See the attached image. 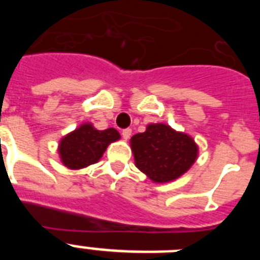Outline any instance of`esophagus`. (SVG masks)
Segmentation results:
<instances>
[{"instance_id": "obj_1", "label": "esophagus", "mask_w": 260, "mask_h": 260, "mask_svg": "<svg viewBox=\"0 0 260 260\" xmlns=\"http://www.w3.org/2000/svg\"><path fill=\"white\" fill-rule=\"evenodd\" d=\"M130 137H132V128H125V130L122 132V138L125 139V141H127Z\"/></svg>"}]
</instances>
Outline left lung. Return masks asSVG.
Listing matches in <instances>:
<instances>
[{
    "instance_id": "8db88e82",
    "label": "left lung",
    "mask_w": 260,
    "mask_h": 260,
    "mask_svg": "<svg viewBox=\"0 0 260 260\" xmlns=\"http://www.w3.org/2000/svg\"><path fill=\"white\" fill-rule=\"evenodd\" d=\"M135 167L151 181L165 183L189 171L198 157V144L190 135L165 123H150L130 139Z\"/></svg>"
}]
</instances>
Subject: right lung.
Instances as JSON below:
<instances>
[{
    "mask_svg": "<svg viewBox=\"0 0 260 260\" xmlns=\"http://www.w3.org/2000/svg\"><path fill=\"white\" fill-rule=\"evenodd\" d=\"M121 135L116 128L98 130L92 123L86 122L62 138L58 155L62 164L78 171L98 162L110 143L118 141Z\"/></svg>",
    "mask_w": 260,
    "mask_h": 260,
    "instance_id": "obj_1",
    "label": "right lung"
}]
</instances>
